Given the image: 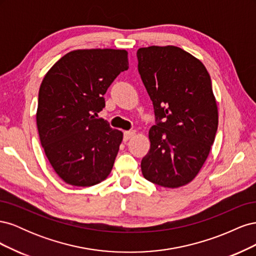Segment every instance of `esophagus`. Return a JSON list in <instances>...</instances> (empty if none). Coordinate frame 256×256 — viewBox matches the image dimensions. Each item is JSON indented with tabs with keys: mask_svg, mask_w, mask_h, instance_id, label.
I'll return each instance as SVG.
<instances>
[{
	"mask_svg": "<svg viewBox=\"0 0 256 256\" xmlns=\"http://www.w3.org/2000/svg\"><path fill=\"white\" fill-rule=\"evenodd\" d=\"M136 130H129V131H125V134H124V140L128 141L129 138H132L136 134Z\"/></svg>",
	"mask_w": 256,
	"mask_h": 256,
	"instance_id": "1",
	"label": "esophagus"
}]
</instances>
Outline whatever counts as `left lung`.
<instances>
[{
	"label": "left lung",
	"mask_w": 256,
	"mask_h": 256,
	"mask_svg": "<svg viewBox=\"0 0 256 256\" xmlns=\"http://www.w3.org/2000/svg\"><path fill=\"white\" fill-rule=\"evenodd\" d=\"M136 56L157 120L142 174L161 187L180 188L198 174L218 129L210 76L202 62L175 46L140 48Z\"/></svg>",
	"instance_id": "8db88e82"
}]
</instances>
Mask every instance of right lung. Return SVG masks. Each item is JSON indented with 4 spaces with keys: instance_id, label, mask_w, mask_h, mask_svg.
Wrapping results in <instances>:
<instances>
[{
    "instance_id": "1",
    "label": "right lung",
    "mask_w": 256,
    "mask_h": 256,
    "mask_svg": "<svg viewBox=\"0 0 256 256\" xmlns=\"http://www.w3.org/2000/svg\"><path fill=\"white\" fill-rule=\"evenodd\" d=\"M128 68L126 50L79 49L46 74L38 94V134L50 164L66 184L90 187L111 173L122 132L96 118L108 88Z\"/></svg>"
}]
</instances>
